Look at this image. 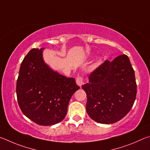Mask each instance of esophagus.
Segmentation results:
<instances>
[{"label":"esophagus","instance_id":"34e87169","mask_svg":"<svg viewBox=\"0 0 150 150\" xmlns=\"http://www.w3.org/2000/svg\"><path fill=\"white\" fill-rule=\"evenodd\" d=\"M76 82L77 85L79 86L80 87H81V86L83 84V78L82 77H78L76 78Z\"/></svg>","mask_w":150,"mask_h":150}]
</instances>
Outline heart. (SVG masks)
I'll return each mask as SVG.
<instances>
[{
    "mask_svg": "<svg viewBox=\"0 0 150 150\" xmlns=\"http://www.w3.org/2000/svg\"><path fill=\"white\" fill-rule=\"evenodd\" d=\"M99 62L98 61H96V62H95L93 63V66H92V67L93 68H96V67H98V65H99Z\"/></svg>",
    "mask_w": 150,
    "mask_h": 150,
    "instance_id": "obj_1",
    "label": "heart"
}]
</instances>
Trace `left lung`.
<instances>
[{"mask_svg":"<svg viewBox=\"0 0 150 150\" xmlns=\"http://www.w3.org/2000/svg\"><path fill=\"white\" fill-rule=\"evenodd\" d=\"M82 88L87 95L86 111L91 119L101 124L122 119L132 109L137 91L134 71L128 56L105 60Z\"/></svg>","mask_w":150,"mask_h":150,"instance_id":"left-lung-1","label":"left lung"}]
</instances>
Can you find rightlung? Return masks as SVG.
Segmentation results:
<instances>
[{
	"label": "right lung",
	"instance_id": "right-lung-1",
	"mask_svg": "<svg viewBox=\"0 0 150 150\" xmlns=\"http://www.w3.org/2000/svg\"><path fill=\"white\" fill-rule=\"evenodd\" d=\"M44 48L32 49L21 64L16 83L18 102L25 116L36 124L50 126L64 119L71 97L80 89L46 64Z\"/></svg>",
	"mask_w": 150,
	"mask_h": 150
}]
</instances>
